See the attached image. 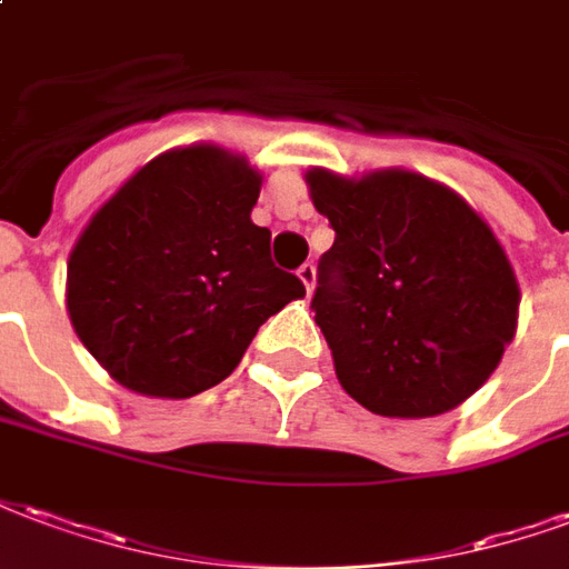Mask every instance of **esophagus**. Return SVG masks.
<instances>
[{
    "label": "esophagus",
    "mask_w": 569,
    "mask_h": 569,
    "mask_svg": "<svg viewBox=\"0 0 569 569\" xmlns=\"http://www.w3.org/2000/svg\"><path fill=\"white\" fill-rule=\"evenodd\" d=\"M297 276H300V281L306 284V290L312 293V290H315V267H312V263H302V267L297 269Z\"/></svg>",
    "instance_id": "obj_1"
}]
</instances>
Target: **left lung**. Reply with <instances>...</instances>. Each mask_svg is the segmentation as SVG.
Here are the masks:
<instances>
[{"instance_id": "left-lung-1", "label": "left lung", "mask_w": 569, "mask_h": 569, "mask_svg": "<svg viewBox=\"0 0 569 569\" xmlns=\"http://www.w3.org/2000/svg\"><path fill=\"white\" fill-rule=\"evenodd\" d=\"M306 184L336 233L312 309L339 385L388 418L463 403L518 325L516 272L491 227L455 190L406 169H309Z\"/></svg>"}]
</instances>
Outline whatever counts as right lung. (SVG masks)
I'll list each match as a JSON object with an SVG mask.
<instances>
[{
	"instance_id": "add662e5",
	"label": "right lung",
	"mask_w": 569,
	"mask_h": 569,
	"mask_svg": "<svg viewBox=\"0 0 569 569\" xmlns=\"http://www.w3.org/2000/svg\"><path fill=\"white\" fill-rule=\"evenodd\" d=\"M263 176L218 144L176 148L90 218L66 272L78 339L114 381L184 400L239 367L257 327L306 297L251 221Z\"/></svg>"
}]
</instances>
